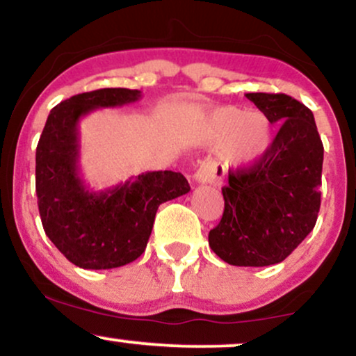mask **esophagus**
I'll list each match as a JSON object with an SVG mask.
<instances>
[{
  "mask_svg": "<svg viewBox=\"0 0 356 356\" xmlns=\"http://www.w3.org/2000/svg\"><path fill=\"white\" fill-rule=\"evenodd\" d=\"M224 177V169L212 161H206L195 170L194 181L199 184H209V186H219Z\"/></svg>",
  "mask_w": 356,
  "mask_h": 356,
  "instance_id": "obj_1",
  "label": "esophagus"
}]
</instances>
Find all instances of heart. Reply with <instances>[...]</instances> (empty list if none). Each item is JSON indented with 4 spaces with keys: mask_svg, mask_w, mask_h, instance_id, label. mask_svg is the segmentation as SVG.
Here are the masks:
<instances>
[{
    "mask_svg": "<svg viewBox=\"0 0 356 356\" xmlns=\"http://www.w3.org/2000/svg\"><path fill=\"white\" fill-rule=\"evenodd\" d=\"M207 134L212 140L226 142L227 154L238 165L256 164L271 145L268 117L236 107L216 108L207 118Z\"/></svg>",
    "mask_w": 356,
    "mask_h": 356,
    "instance_id": "1",
    "label": "heart"
}]
</instances>
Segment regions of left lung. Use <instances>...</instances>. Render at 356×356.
I'll return each mask as SVG.
<instances>
[{"instance_id": "obj_1", "label": "left lung", "mask_w": 356, "mask_h": 356, "mask_svg": "<svg viewBox=\"0 0 356 356\" xmlns=\"http://www.w3.org/2000/svg\"><path fill=\"white\" fill-rule=\"evenodd\" d=\"M246 97L280 130L261 161L229 170L222 219L209 232V246L232 266H271L316 224L323 144L313 112L301 102L284 93Z\"/></svg>"}]
</instances>
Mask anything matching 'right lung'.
<instances>
[{"instance_id":"1","label":"right lung","mask_w":356,"mask_h":356,"mask_svg":"<svg viewBox=\"0 0 356 356\" xmlns=\"http://www.w3.org/2000/svg\"><path fill=\"white\" fill-rule=\"evenodd\" d=\"M140 90L79 93L51 110L36 147V195L43 229L75 266L112 269L145 251L162 202L191 191L181 172L154 170L105 191H90L80 175L79 122L95 108L134 104Z\"/></svg>"}]
</instances>
